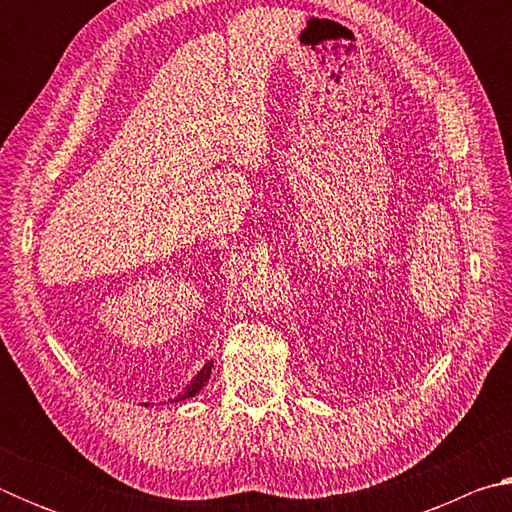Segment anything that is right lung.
I'll return each instance as SVG.
<instances>
[{
    "label": "right lung",
    "instance_id": "obj_1",
    "mask_svg": "<svg viewBox=\"0 0 512 512\" xmlns=\"http://www.w3.org/2000/svg\"><path fill=\"white\" fill-rule=\"evenodd\" d=\"M212 368H214V363L207 361L205 366L196 372V377L185 386V391L180 393L178 397H173L171 402H183V400H189V397H194L207 384V379H210V375H212ZM146 406H149V404H146Z\"/></svg>",
    "mask_w": 512,
    "mask_h": 512
}]
</instances>
